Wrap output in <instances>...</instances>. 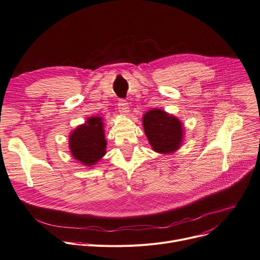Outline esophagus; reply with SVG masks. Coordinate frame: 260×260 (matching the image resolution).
Wrapping results in <instances>:
<instances>
[{
  "label": "esophagus",
  "mask_w": 260,
  "mask_h": 260,
  "mask_svg": "<svg viewBox=\"0 0 260 260\" xmlns=\"http://www.w3.org/2000/svg\"><path fill=\"white\" fill-rule=\"evenodd\" d=\"M118 111L123 113L124 115H127L128 112L130 111L129 110V105L128 103L125 101V100H121V101L118 102Z\"/></svg>",
  "instance_id": "obj_1"
}]
</instances>
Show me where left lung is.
<instances>
[{"instance_id": "1", "label": "left lung", "mask_w": 260, "mask_h": 260, "mask_svg": "<svg viewBox=\"0 0 260 260\" xmlns=\"http://www.w3.org/2000/svg\"><path fill=\"white\" fill-rule=\"evenodd\" d=\"M143 125L148 141L155 152L173 153L182 145L183 126L176 116L154 108L145 113Z\"/></svg>"}]
</instances>
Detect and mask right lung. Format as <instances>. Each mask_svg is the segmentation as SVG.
<instances>
[{
  "label": "right lung",
  "mask_w": 260,
  "mask_h": 260,
  "mask_svg": "<svg viewBox=\"0 0 260 260\" xmlns=\"http://www.w3.org/2000/svg\"><path fill=\"white\" fill-rule=\"evenodd\" d=\"M69 147L76 160L90 167L106 154L103 117L91 116L78 126L69 137Z\"/></svg>",
  "instance_id": "obj_1"
}]
</instances>
